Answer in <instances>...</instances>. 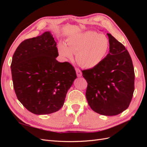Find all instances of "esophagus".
Segmentation results:
<instances>
[{
	"instance_id": "34e87169",
	"label": "esophagus",
	"mask_w": 147,
	"mask_h": 147,
	"mask_svg": "<svg viewBox=\"0 0 147 147\" xmlns=\"http://www.w3.org/2000/svg\"><path fill=\"white\" fill-rule=\"evenodd\" d=\"M75 70H76V72H77V77H82V71H81L80 70V69H77V68L75 69Z\"/></svg>"
}]
</instances>
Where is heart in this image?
I'll return each instance as SVG.
<instances>
[{
	"mask_svg": "<svg viewBox=\"0 0 147 147\" xmlns=\"http://www.w3.org/2000/svg\"><path fill=\"white\" fill-rule=\"evenodd\" d=\"M67 47L59 43L58 52L64 58L71 59L73 53L77 54V63L83 67H96L107 56L109 50V41L104 35L86 31L74 35L67 40Z\"/></svg>",
	"mask_w": 147,
	"mask_h": 147,
	"instance_id": "obj_1",
	"label": "heart"
}]
</instances>
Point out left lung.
Segmentation results:
<instances>
[{
    "instance_id": "1",
    "label": "left lung",
    "mask_w": 147,
    "mask_h": 147,
    "mask_svg": "<svg viewBox=\"0 0 147 147\" xmlns=\"http://www.w3.org/2000/svg\"><path fill=\"white\" fill-rule=\"evenodd\" d=\"M110 52L96 67L82 70L88 83L86 97L95 112L105 116L122 113L129 105L134 91L135 74L129 53L110 34Z\"/></svg>"
}]
</instances>
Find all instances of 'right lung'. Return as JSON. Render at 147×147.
Returning a JSON list of instances; mask_svg holds the SVG:
<instances>
[{
    "instance_id": "obj_1",
    "label": "right lung",
    "mask_w": 147,
    "mask_h": 147,
    "mask_svg": "<svg viewBox=\"0 0 147 147\" xmlns=\"http://www.w3.org/2000/svg\"><path fill=\"white\" fill-rule=\"evenodd\" d=\"M58 55L56 42L47 31L21 42L13 56V87L18 99L31 113L58 111L77 78L74 67L57 61Z\"/></svg>"
}]
</instances>
